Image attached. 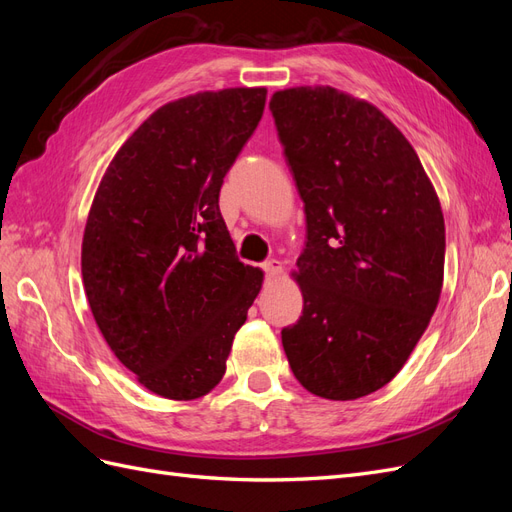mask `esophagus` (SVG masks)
<instances>
[{
  "label": "esophagus",
  "mask_w": 512,
  "mask_h": 512,
  "mask_svg": "<svg viewBox=\"0 0 512 512\" xmlns=\"http://www.w3.org/2000/svg\"><path fill=\"white\" fill-rule=\"evenodd\" d=\"M262 269H265V273H267V277H280L282 275V271H284V267H282V262L280 260H267L265 265H262Z\"/></svg>",
  "instance_id": "obj_1"
}]
</instances>
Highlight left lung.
Listing matches in <instances>:
<instances>
[{
  "label": "left lung",
  "instance_id": "1",
  "mask_svg": "<svg viewBox=\"0 0 512 512\" xmlns=\"http://www.w3.org/2000/svg\"><path fill=\"white\" fill-rule=\"evenodd\" d=\"M277 132L305 203L292 280L303 316L282 331L294 378L359 399L406 365L444 282V215L408 138L378 106L329 85L275 91Z\"/></svg>",
  "mask_w": 512,
  "mask_h": 512
}]
</instances>
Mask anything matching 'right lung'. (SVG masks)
<instances>
[{
    "label": "right lung",
    "mask_w": 512,
    "mask_h": 512,
    "mask_svg": "<svg viewBox=\"0 0 512 512\" xmlns=\"http://www.w3.org/2000/svg\"><path fill=\"white\" fill-rule=\"evenodd\" d=\"M265 87L160 106L119 147L91 203L81 271L108 348L147 391L207 395L265 273L235 256L220 188L265 111Z\"/></svg>",
    "instance_id": "add662e5"
}]
</instances>
